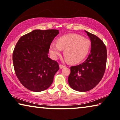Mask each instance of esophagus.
<instances>
[{"instance_id":"34e87169","label":"esophagus","mask_w":120,"mask_h":120,"mask_svg":"<svg viewBox=\"0 0 120 120\" xmlns=\"http://www.w3.org/2000/svg\"><path fill=\"white\" fill-rule=\"evenodd\" d=\"M64 67H65V65H62V64H60V69H63Z\"/></svg>"}]
</instances>
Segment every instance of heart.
Instances as JSON below:
<instances>
[{
	"instance_id": "b5f03b06",
	"label": "heart",
	"mask_w": 120,
	"mask_h": 120,
	"mask_svg": "<svg viewBox=\"0 0 120 120\" xmlns=\"http://www.w3.org/2000/svg\"><path fill=\"white\" fill-rule=\"evenodd\" d=\"M90 47L91 41L88 38L77 34H69L57 39V43H52L49 50L52 57L56 59L63 49L66 60L71 63H77L86 56Z\"/></svg>"
}]
</instances>
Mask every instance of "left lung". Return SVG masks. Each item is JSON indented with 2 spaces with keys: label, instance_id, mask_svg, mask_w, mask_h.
Returning <instances> with one entry per match:
<instances>
[{
  "label": "left lung",
  "instance_id": "8db88e82",
  "mask_svg": "<svg viewBox=\"0 0 120 120\" xmlns=\"http://www.w3.org/2000/svg\"><path fill=\"white\" fill-rule=\"evenodd\" d=\"M91 41V51L86 60L70 68L68 82L70 87L78 91L93 89L101 80L107 63V49L101 39L85 31Z\"/></svg>",
  "mask_w": 120,
  "mask_h": 120
}]
</instances>
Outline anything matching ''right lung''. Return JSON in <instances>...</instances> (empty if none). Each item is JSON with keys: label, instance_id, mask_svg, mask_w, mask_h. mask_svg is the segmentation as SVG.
<instances>
[{"label": "right lung", "instance_id": "right-lung-1", "mask_svg": "<svg viewBox=\"0 0 120 120\" xmlns=\"http://www.w3.org/2000/svg\"><path fill=\"white\" fill-rule=\"evenodd\" d=\"M58 30H34L22 36L13 52V63L22 86L34 92L46 90L59 70L58 63L48 57L50 45Z\"/></svg>", "mask_w": 120, "mask_h": 120}]
</instances>
